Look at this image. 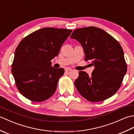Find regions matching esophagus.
<instances>
[{
  "label": "esophagus",
  "mask_w": 134,
  "mask_h": 134,
  "mask_svg": "<svg viewBox=\"0 0 134 134\" xmlns=\"http://www.w3.org/2000/svg\"><path fill=\"white\" fill-rule=\"evenodd\" d=\"M72 69H71V68H70V67H66L65 69V71H71V70Z\"/></svg>",
  "instance_id": "34e87169"
}]
</instances>
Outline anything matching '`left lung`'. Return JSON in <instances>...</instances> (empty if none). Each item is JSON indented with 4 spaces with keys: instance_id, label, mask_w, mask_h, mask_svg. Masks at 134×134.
<instances>
[{
    "instance_id": "1",
    "label": "left lung",
    "mask_w": 134,
    "mask_h": 134,
    "mask_svg": "<svg viewBox=\"0 0 134 134\" xmlns=\"http://www.w3.org/2000/svg\"><path fill=\"white\" fill-rule=\"evenodd\" d=\"M80 42L85 60H92L94 69L89 76L79 71L74 82L79 94L91 102L104 101L120 88L127 67L119 42L100 28L90 26L75 30L70 36Z\"/></svg>"
}]
</instances>
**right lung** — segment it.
Here are the masks:
<instances>
[{
  "mask_svg": "<svg viewBox=\"0 0 134 134\" xmlns=\"http://www.w3.org/2000/svg\"><path fill=\"white\" fill-rule=\"evenodd\" d=\"M72 30L44 27L30 34L16 47L11 72L19 92L35 102L46 100L56 91L62 68L55 69L51 60L58 55Z\"/></svg>",
  "mask_w": 134,
  "mask_h": 134,
  "instance_id": "right-lung-1",
  "label": "right lung"
}]
</instances>
